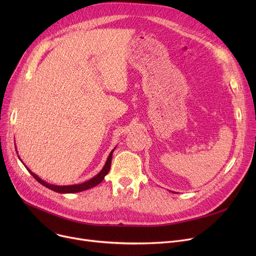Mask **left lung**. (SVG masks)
Listing matches in <instances>:
<instances>
[{
	"mask_svg": "<svg viewBox=\"0 0 256 256\" xmlns=\"http://www.w3.org/2000/svg\"><path fill=\"white\" fill-rule=\"evenodd\" d=\"M173 193H174V192H173Z\"/></svg>",
	"mask_w": 256,
	"mask_h": 256,
	"instance_id": "1",
	"label": "left lung"
}]
</instances>
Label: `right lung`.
I'll use <instances>...</instances> for the list:
<instances>
[{
    "mask_svg": "<svg viewBox=\"0 0 256 256\" xmlns=\"http://www.w3.org/2000/svg\"><path fill=\"white\" fill-rule=\"evenodd\" d=\"M116 147H114V150L110 152L109 156H108L106 158V162L104 164V166L102 167V169L96 174V176H93L91 180H88L87 182H82V184H70V186H56V184H48L46 182H44V180L40 178L38 176H36L35 173H33L28 167H26L24 163L22 160H20V158L18 156V158L22 160V163L24 165V167L26 168V170H28L31 176L38 182L42 184V186L48 188L50 190L52 191H55L57 193H78V192H82V191H85V190H88V189H91V188L98 186V184H100L102 182V180L104 178V176L108 174V172L110 171V167H111V162H112V154H113V152L115 150Z\"/></svg>",
    "mask_w": 256,
    "mask_h": 256,
    "instance_id": "right-lung-1",
    "label": "right lung"
}]
</instances>
